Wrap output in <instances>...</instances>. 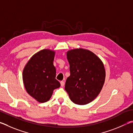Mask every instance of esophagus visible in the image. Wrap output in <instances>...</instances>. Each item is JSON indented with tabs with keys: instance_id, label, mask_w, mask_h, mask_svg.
Returning a JSON list of instances; mask_svg holds the SVG:
<instances>
[{
	"instance_id": "obj_1",
	"label": "esophagus",
	"mask_w": 133,
	"mask_h": 133,
	"mask_svg": "<svg viewBox=\"0 0 133 133\" xmlns=\"http://www.w3.org/2000/svg\"><path fill=\"white\" fill-rule=\"evenodd\" d=\"M60 85H61L62 87H63L64 85V81H60Z\"/></svg>"
}]
</instances>
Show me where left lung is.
Masks as SVG:
<instances>
[{
	"mask_svg": "<svg viewBox=\"0 0 133 133\" xmlns=\"http://www.w3.org/2000/svg\"><path fill=\"white\" fill-rule=\"evenodd\" d=\"M67 58L70 76L67 78L65 90L73 103L86 105L96 98L105 79L104 66L101 59L90 50H69Z\"/></svg>",
	"mask_w": 133,
	"mask_h": 133,
	"instance_id": "obj_1",
	"label": "left lung"
}]
</instances>
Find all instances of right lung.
<instances>
[{"instance_id": "add662e5", "label": "right lung", "mask_w": 133, "mask_h": 133, "mask_svg": "<svg viewBox=\"0 0 133 133\" xmlns=\"http://www.w3.org/2000/svg\"><path fill=\"white\" fill-rule=\"evenodd\" d=\"M54 57L53 50H40L32 56L24 69L23 79L25 90L39 102L49 101L54 90L60 86L56 79Z\"/></svg>"}]
</instances>
